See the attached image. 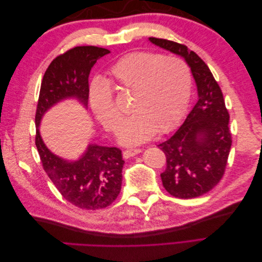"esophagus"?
I'll use <instances>...</instances> for the list:
<instances>
[{
	"label": "esophagus",
	"mask_w": 262,
	"mask_h": 262,
	"mask_svg": "<svg viewBox=\"0 0 262 262\" xmlns=\"http://www.w3.org/2000/svg\"><path fill=\"white\" fill-rule=\"evenodd\" d=\"M140 152H141L140 148H128V149L123 150L122 156H123V158H130L136 154H139Z\"/></svg>",
	"instance_id": "1"
}]
</instances>
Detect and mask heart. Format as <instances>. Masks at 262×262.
I'll list each match as a JSON object with an SVG mask.
<instances>
[{
  "label": "heart",
  "mask_w": 262,
  "mask_h": 262,
  "mask_svg": "<svg viewBox=\"0 0 262 262\" xmlns=\"http://www.w3.org/2000/svg\"><path fill=\"white\" fill-rule=\"evenodd\" d=\"M107 83L120 94L132 93L133 114L123 121L119 140L124 145H137L156 132L164 134L175 128L188 105L192 76L189 67L178 58L141 51L116 61L108 70ZM107 85L102 81L93 85L91 105L101 124L116 131L122 115Z\"/></svg>",
  "instance_id": "b5f03b06"
}]
</instances>
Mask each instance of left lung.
<instances>
[{"mask_svg": "<svg viewBox=\"0 0 262 262\" xmlns=\"http://www.w3.org/2000/svg\"><path fill=\"white\" fill-rule=\"evenodd\" d=\"M149 40L184 57L196 83L198 100L192 110L180 128L157 145L166 156V169L161 173L166 191L192 199L209 192L224 176L232 146L229 114L220 85L199 55L167 39Z\"/></svg>", "mask_w": 262, "mask_h": 262, "instance_id": "8db88e82", "label": "left lung"}]
</instances>
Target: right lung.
Here are the masks:
<instances>
[{
  "instance_id": "obj_1",
  "label": "right lung",
  "mask_w": 262,
  "mask_h": 262,
  "mask_svg": "<svg viewBox=\"0 0 262 262\" xmlns=\"http://www.w3.org/2000/svg\"><path fill=\"white\" fill-rule=\"evenodd\" d=\"M108 53L105 48L81 46L53 59L42 77L35 116V143L46 173L67 201L83 210L106 208L120 193L124 163L120 148L90 145L80 161L67 163L46 147L38 125L47 110L62 99L76 97L87 105L91 70Z\"/></svg>"
}]
</instances>
